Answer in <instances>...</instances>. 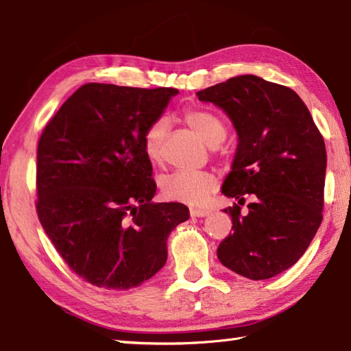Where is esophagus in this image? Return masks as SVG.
<instances>
[{
    "label": "esophagus",
    "mask_w": 351,
    "mask_h": 351,
    "mask_svg": "<svg viewBox=\"0 0 351 351\" xmlns=\"http://www.w3.org/2000/svg\"><path fill=\"white\" fill-rule=\"evenodd\" d=\"M190 215H192L193 218H204V216H207V215H208V210L192 208V210H190Z\"/></svg>",
    "instance_id": "esophagus-1"
}]
</instances>
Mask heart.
<instances>
[{
    "mask_svg": "<svg viewBox=\"0 0 351 351\" xmlns=\"http://www.w3.org/2000/svg\"><path fill=\"white\" fill-rule=\"evenodd\" d=\"M182 121L204 144L215 147L226 138V125L215 113L199 107H190L182 113ZM165 133L164 121H155L144 130L141 147L152 164L161 162L162 141ZM216 189V178L208 171H173L159 181L164 199L201 207Z\"/></svg>",
    "mask_w": 351,
    "mask_h": 351,
    "instance_id": "1",
    "label": "heart"
}]
</instances>
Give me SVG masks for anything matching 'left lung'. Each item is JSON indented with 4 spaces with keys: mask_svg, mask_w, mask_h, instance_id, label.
<instances>
[{
    "mask_svg": "<svg viewBox=\"0 0 351 351\" xmlns=\"http://www.w3.org/2000/svg\"><path fill=\"white\" fill-rule=\"evenodd\" d=\"M196 97L230 118L238 135L232 171L222 193L234 204L232 233L218 247L222 265L261 281L290 269L307 250L322 222L327 154L313 118L285 86L241 75L204 88Z\"/></svg>",
    "mask_w": 351,
    "mask_h": 351,
    "instance_id": "obj_1",
    "label": "left lung"
}]
</instances>
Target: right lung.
I'll return each instance as SVG.
<instances>
[{"label":"right lung","mask_w":351,"mask_h":351,"mask_svg":"<svg viewBox=\"0 0 351 351\" xmlns=\"http://www.w3.org/2000/svg\"><path fill=\"white\" fill-rule=\"evenodd\" d=\"M178 93L88 82L38 143V218L70 269L99 289L150 279L167 261L170 232L190 218L184 204L152 202L156 184L141 147Z\"/></svg>","instance_id":"1"}]
</instances>
